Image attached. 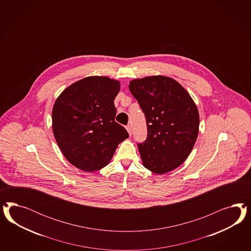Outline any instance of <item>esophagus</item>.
<instances>
[{
	"mask_svg": "<svg viewBox=\"0 0 251 251\" xmlns=\"http://www.w3.org/2000/svg\"><path fill=\"white\" fill-rule=\"evenodd\" d=\"M126 129L128 130L129 135H131V131H132V127H131V125H130V124H128V125L126 126Z\"/></svg>",
	"mask_w": 251,
	"mask_h": 251,
	"instance_id": "34e87169",
	"label": "esophagus"
}]
</instances>
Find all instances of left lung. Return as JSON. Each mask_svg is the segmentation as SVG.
Returning a JSON list of instances; mask_svg holds the SVG:
<instances>
[{
  "mask_svg": "<svg viewBox=\"0 0 251 251\" xmlns=\"http://www.w3.org/2000/svg\"><path fill=\"white\" fill-rule=\"evenodd\" d=\"M129 89L145 113L147 138L138 148L144 166L156 174L179 167L197 139V106L180 84L166 76L131 81Z\"/></svg>",
  "mask_w": 251,
  "mask_h": 251,
  "instance_id": "left-lung-1",
  "label": "left lung"
}]
</instances>
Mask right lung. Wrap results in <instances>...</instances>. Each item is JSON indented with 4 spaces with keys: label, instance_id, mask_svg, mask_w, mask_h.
<instances>
[{
    "label": "right lung",
    "instance_id": "right-lung-1",
    "mask_svg": "<svg viewBox=\"0 0 251 251\" xmlns=\"http://www.w3.org/2000/svg\"><path fill=\"white\" fill-rule=\"evenodd\" d=\"M120 82L105 76L86 77L70 85L57 99L52 129L65 158L87 172L106 167L120 143L129 137L115 122L114 99Z\"/></svg>",
    "mask_w": 251,
    "mask_h": 251
}]
</instances>
